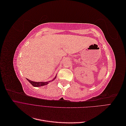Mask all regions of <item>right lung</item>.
<instances>
[{
  "label": "right lung",
  "instance_id": "add662e5",
  "mask_svg": "<svg viewBox=\"0 0 126 126\" xmlns=\"http://www.w3.org/2000/svg\"><path fill=\"white\" fill-rule=\"evenodd\" d=\"M56 76H56V77L53 79L52 80H50V81H47V82H35V81H31L30 80H29L28 79H27V80L31 83V84L33 86V87H41V86H45V85H48V83L51 82V81H52L53 80H54L56 79Z\"/></svg>",
  "mask_w": 126,
  "mask_h": 126
}]
</instances>
